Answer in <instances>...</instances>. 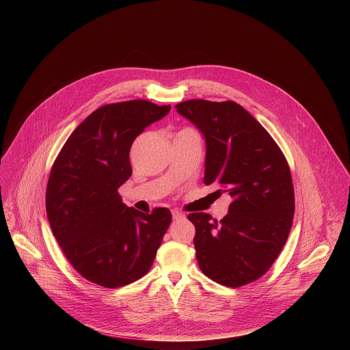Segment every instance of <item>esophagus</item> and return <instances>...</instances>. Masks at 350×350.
<instances>
[{"label": "esophagus", "instance_id": "obj_1", "mask_svg": "<svg viewBox=\"0 0 350 350\" xmlns=\"http://www.w3.org/2000/svg\"><path fill=\"white\" fill-rule=\"evenodd\" d=\"M172 216H173V219H174V220L184 219V215H183L180 211H177V209H173V211H172Z\"/></svg>", "mask_w": 350, "mask_h": 350}]
</instances>
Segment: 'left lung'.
<instances>
[{"label":"left lung","mask_w":350,"mask_h":350,"mask_svg":"<svg viewBox=\"0 0 350 350\" xmlns=\"http://www.w3.org/2000/svg\"><path fill=\"white\" fill-rule=\"evenodd\" d=\"M176 108L206 139L204 183H216L219 195L232 198L220 221L204 212L188 215L199 269L224 286L254 282L271 267L291 231L288 162L267 130L234 101L189 99Z\"/></svg>","instance_id":"1"}]
</instances>
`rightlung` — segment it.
Listing matches in <instances>:
<instances>
[{"label": "right lung", "instance_id": "1", "mask_svg": "<svg viewBox=\"0 0 350 350\" xmlns=\"http://www.w3.org/2000/svg\"><path fill=\"white\" fill-rule=\"evenodd\" d=\"M170 105L145 99L104 105L70 134L49 173V226L75 270L105 288H119L151 269L172 213L151 215L122 202L119 187L133 173L130 148Z\"/></svg>", "mask_w": 350, "mask_h": 350}]
</instances>
